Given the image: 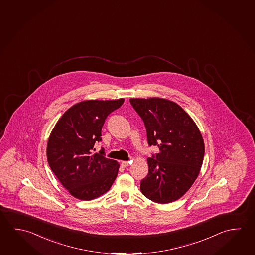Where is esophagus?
Here are the masks:
<instances>
[{"label": "esophagus", "instance_id": "obj_1", "mask_svg": "<svg viewBox=\"0 0 255 255\" xmlns=\"http://www.w3.org/2000/svg\"><path fill=\"white\" fill-rule=\"evenodd\" d=\"M132 163V161H122L121 165L123 167H127L128 165H130Z\"/></svg>", "mask_w": 255, "mask_h": 255}]
</instances>
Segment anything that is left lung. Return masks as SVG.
I'll return each instance as SVG.
<instances>
[{"label":"left lung","instance_id":"1","mask_svg":"<svg viewBox=\"0 0 255 255\" xmlns=\"http://www.w3.org/2000/svg\"><path fill=\"white\" fill-rule=\"evenodd\" d=\"M141 117L149 146L159 151L147 158L148 174L140 182L144 196L169 203L187 192L200 173L204 142L195 123L177 104L164 99H131Z\"/></svg>","mask_w":255,"mask_h":255}]
</instances>
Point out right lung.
Instances as JSON below:
<instances>
[{
  "label": "right lung",
  "mask_w": 255,
  "mask_h": 255,
  "mask_svg": "<svg viewBox=\"0 0 255 255\" xmlns=\"http://www.w3.org/2000/svg\"><path fill=\"white\" fill-rule=\"evenodd\" d=\"M124 102V99L82 101L69 108L54 126L47 142V161L72 196L93 200L108 192L117 178V161L107 158L104 148L93 151L95 143L102 140L107 117Z\"/></svg>",
  "instance_id": "right-lung-1"
}]
</instances>
